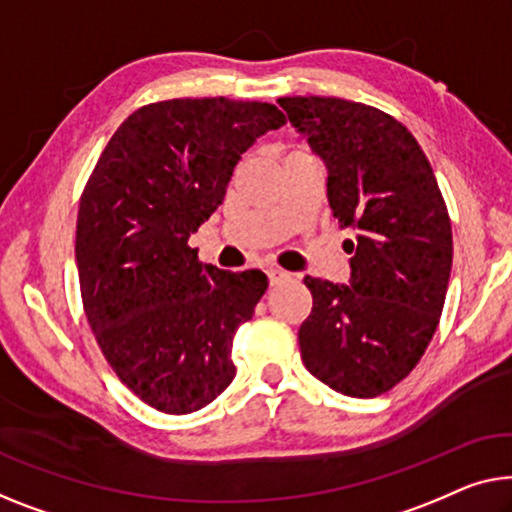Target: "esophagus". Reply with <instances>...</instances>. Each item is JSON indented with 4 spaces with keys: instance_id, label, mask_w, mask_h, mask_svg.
Listing matches in <instances>:
<instances>
[{
    "instance_id": "esophagus-1",
    "label": "esophagus",
    "mask_w": 512,
    "mask_h": 512,
    "mask_svg": "<svg viewBox=\"0 0 512 512\" xmlns=\"http://www.w3.org/2000/svg\"><path fill=\"white\" fill-rule=\"evenodd\" d=\"M266 276H269L271 287H276V285H280V282H287L289 278H292L287 271H280V269H269L266 271Z\"/></svg>"
}]
</instances>
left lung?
Listing matches in <instances>:
<instances>
[{
	"label": "left lung",
	"mask_w": 512,
	"mask_h": 512,
	"mask_svg": "<svg viewBox=\"0 0 512 512\" xmlns=\"http://www.w3.org/2000/svg\"><path fill=\"white\" fill-rule=\"evenodd\" d=\"M329 167L326 197L354 257L349 285L305 278L299 329L310 375L377 398L416 368L437 331L453 264L451 218L416 137L372 105L326 96L278 101Z\"/></svg>",
	"instance_id": "obj_1"
}]
</instances>
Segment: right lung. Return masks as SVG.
Here are the masks:
<instances>
[{
  "label": "right lung",
  "instance_id": "right-lung-1",
  "mask_svg": "<svg viewBox=\"0 0 512 512\" xmlns=\"http://www.w3.org/2000/svg\"><path fill=\"white\" fill-rule=\"evenodd\" d=\"M285 124L276 105L223 96L142 105L82 190L87 322L121 384L163 414L207 407L232 384L234 333L269 282L257 269L202 266L188 239L223 204L243 151Z\"/></svg>",
  "mask_w": 512,
  "mask_h": 512
}]
</instances>
